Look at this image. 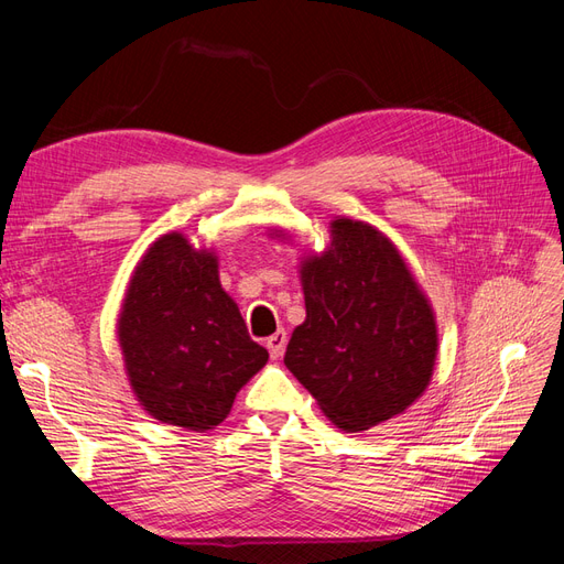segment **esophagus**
Wrapping results in <instances>:
<instances>
[{"mask_svg": "<svg viewBox=\"0 0 564 564\" xmlns=\"http://www.w3.org/2000/svg\"><path fill=\"white\" fill-rule=\"evenodd\" d=\"M265 346L270 350V357L272 360H280L282 352H284V346H286V332L284 329H278L272 336H268Z\"/></svg>", "mask_w": 564, "mask_h": 564, "instance_id": "1", "label": "esophagus"}]
</instances>
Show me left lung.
<instances>
[{"mask_svg":"<svg viewBox=\"0 0 564 564\" xmlns=\"http://www.w3.org/2000/svg\"><path fill=\"white\" fill-rule=\"evenodd\" d=\"M270 237L292 235L270 228ZM305 319L284 365L346 433L406 412L429 388L437 324L402 253L379 228L336 216L329 245L301 256Z\"/></svg>","mask_w":564,"mask_h":564,"instance_id":"1","label":"left lung"}]
</instances>
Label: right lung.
<instances>
[{"label":"right lung","instance_id":"add662e5","mask_svg":"<svg viewBox=\"0 0 564 564\" xmlns=\"http://www.w3.org/2000/svg\"><path fill=\"white\" fill-rule=\"evenodd\" d=\"M129 386L145 412L204 433L224 421L268 350L249 338L214 249L166 232L135 263L117 317Z\"/></svg>","mask_w":564,"mask_h":564}]
</instances>
